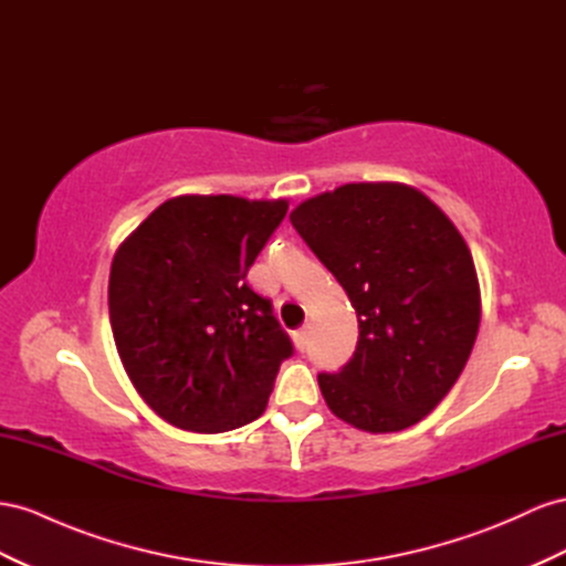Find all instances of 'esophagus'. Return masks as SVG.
<instances>
[{
    "mask_svg": "<svg viewBox=\"0 0 566 566\" xmlns=\"http://www.w3.org/2000/svg\"><path fill=\"white\" fill-rule=\"evenodd\" d=\"M293 343H295V347H297V349H304V347H307V326H304V328H297V331L293 333Z\"/></svg>",
    "mask_w": 566,
    "mask_h": 566,
    "instance_id": "obj_1",
    "label": "esophagus"
}]
</instances>
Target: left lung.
I'll use <instances>...</instances> for the list:
<instances>
[{
	"instance_id": "obj_1",
	"label": "left lung",
	"mask_w": 566,
	"mask_h": 566,
	"mask_svg": "<svg viewBox=\"0 0 566 566\" xmlns=\"http://www.w3.org/2000/svg\"><path fill=\"white\" fill-rule=\"evenodd\" d=\"M353 302L359 340L338 374H318L335 417L402 431L450 392L481 321L476 266L462 233L405 182H347L290 213Z\"/></svg>"
}]
</instances>
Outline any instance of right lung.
<instances>
[{"instance_id":"1","label":"right lung","mask_w":566,"mask_h":566,"mask_svg":"<svg viewBox=\"0 0 566 566\" xmlns=\"http://www.w3.org/2000/svg\"><path fill=\"white\" fill-rule=\"evenodd\" d=\"M287 200L180 195L120 242L109 273L118 357L176 429L233 431L264 415L287 333L245 276Z\"/></svg>"}]
</instances>
